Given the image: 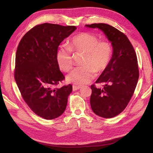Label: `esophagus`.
<instances>
[{"label": "esophagus", "instance_id": "1", "mask_svg": "<svg viewBox=\"0 0 153 153\" xmlns=\"http://www.w3.org/2000/svg\"><path fill=\"white\" fill-rule=\"evenodd\" d=\"M81 87L80 86H78V85H73V91H75L76 90H78L79 89H80Z\"/></svg>", "mask_w": 153, "mask_h": 153}]
</instances>
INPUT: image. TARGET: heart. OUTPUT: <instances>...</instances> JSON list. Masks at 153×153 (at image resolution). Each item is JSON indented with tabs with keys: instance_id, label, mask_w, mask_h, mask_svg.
Segmentation results:
<instances>
[{
	"instance_id": "obj_1",
	"label": "heart",
	"mask_w": 153,
	"mask_h": 153,
	"mask_svg": "<svg viewBox=\"0 0 153 153\" xmlns=\"http://www.w3.org/2000/svg\"><path fill=\"white\" fill-rule=\"evenodd\" d=\"M72 52L84 53L82 64L67 76L68 81L77 85H84L93 79L96 72L104 71L109 65L112 56V47L106 40L99 41L96 35L88 32H82L69 40V47L62 45L59 48L56 59L59 66L68 72L73 68Z\"/></svg>"
}]
</instances>
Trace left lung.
Instances as JSON below:
<instances>
[{"mask_svg":"<svg viewBox=\"0 0 153 153\" xmlns=\"http://www.w3.org/2000/svg\"><path fill=\"white\" fill-rule=\"evenodd\" d=\"M85 26L103 30L112 43L110 62L96 81L105 85L99 89L92 84L90 98L91 108L97 115L112 118L125 109L135 91L139 77L137 54L127 36L115 27L105 24Z\"/></svg>","mask_w":153,"mask_h":153,"instance_id":"1","label":"left lung"}]
</instances>
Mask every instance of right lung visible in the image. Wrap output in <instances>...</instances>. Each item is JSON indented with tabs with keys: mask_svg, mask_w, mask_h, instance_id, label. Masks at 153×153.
<instances>
[{
	"mask_svg": "<svg viewBox=\"0 0 153 153\" xmlns=\"http://www.w3.org/2000/svg\"><path fill=\"white\" fill-rule=\"evenodd\" d=\"M75 26L45 23L37 25L18 44L14 76L23 99L38 116L53 119L66 108L72 85L56 86L65 79L56 55L60 43L72 34Z\"/></svg>",
	"mask_w": 153,
	"mask_h": 153,
	"instance_id": "right-lung-1",
	"label": "right lung"
}]
</instances>
